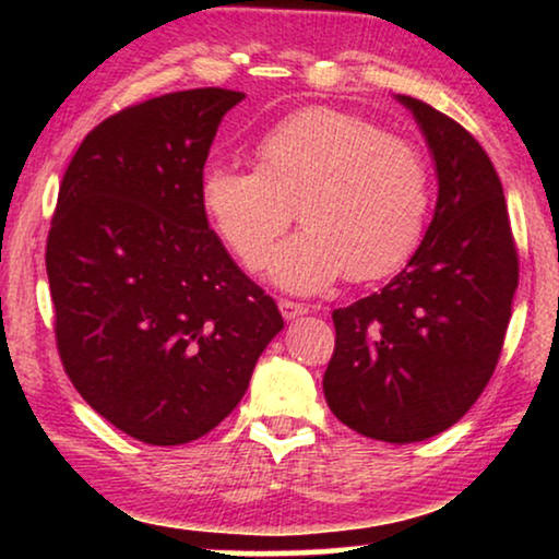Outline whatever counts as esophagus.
<instances>
[{
    "instance_id": "34e87169",
    "label": "esophagus",
    "mask_w": 559,
    "mask_h": 559,
    "mask_svg": "<svg viewBox=\"0 0 559 559\" xmlns=\"http://www.w3.org/2000/svg\"><path fill=\"white\" fill-rule=\"evenodd\" d=\"M277 305H280L282 318H285V320H295V318H300V316H305V312H308V308H305V305L293 302V300H280Z\"/></svg>"
}]
</instances>
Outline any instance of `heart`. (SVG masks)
<instances>
[{"label": "heart", "instance_id": "b5f03b06", "mask_svg": "<svg viewBox=\"0 0 559 559\" xmlns=\"http://www.w3.org/2000/svg\"><path fill=\"white\" fill-rule=\"evenodd\" d=\"M257 167L211 165L201 205L243 266H259L297 216L302 231L270 257L293 293H318L346 274H392L423 239L430 173L415 144L331 106L295 111L259 136Z\"/></svg>", "mask_w": 559, "mask_h": 559}]
</instances>
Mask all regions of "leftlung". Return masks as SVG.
I'll return each mask as SVG.
<instances>
[{
	"label": "left lung",
	"instance_id": "obj_1",
	"mask_svg": "<svg viewBox=\"0 0 559 559\" xmlns=\"http://www.w3.org/2000/svg\"><path fill=\"white\" fill-rule=\"evenodd\" d=\"M400 102L432 150L438 205L409 264L381 293L333 310L323 392L350 430L407 445L455 425L493 377L519 254L501 180L476 136L419 98Z\"/></svg>",
	"mask_w": 559,
	"mask_h": 559
}]
</instances>
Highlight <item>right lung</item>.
<instances>
[{"mask_svg": "<svg viewBox=\"0 0 559 559\" xmlns=\"http://www.w3.org/2000/svg\"><path fill=\"white\" fill-rule=\"evenodd\" d=\"M228 88L175 91L91 129L68 165L45 266L56 346L79 394L147 445L211 432L282 331L201 205Z\"/></svg>", "mask_w": 559, "mask_h": 559, "instance_id": "obj_1", "label": "right lung"}]
</instances>
